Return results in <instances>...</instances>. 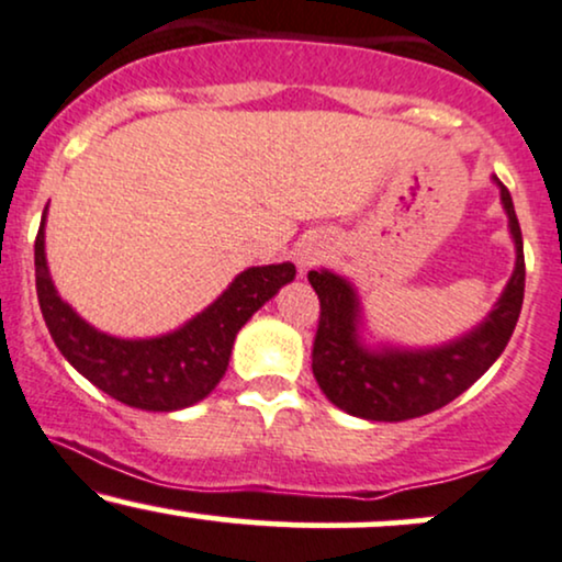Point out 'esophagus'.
I'll return each instance as SVG.
<instances>
[{
    "mask_svg": "<svg viewBox=\"0 0 562 562\" xmlns=\"http://www.w3.org/2000/svg\"><path fill=\"white\" fill-rule=\"evenodd\" d=\"M323 257H326V249H323L321 244H305V247L296 252V266H300L302 273H307L310 268L318 266Z\"/></svg>",
    "mask_w": 562,
    "mask_h": 562,
    "instance_id": "1",
    "label": "esophagus"
}]
</instances>
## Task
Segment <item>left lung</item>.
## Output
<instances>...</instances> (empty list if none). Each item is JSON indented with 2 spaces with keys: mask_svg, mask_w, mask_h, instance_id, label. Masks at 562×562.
I'll return each instance as SVG.
<instances>
[{
  "mask_svg": "<svg viewBox=\"0 0 562 562\" xmlns=\"http://www.w3.org/2000/svg\"><path fill=\"white\" fill-rule=\"evenodd\" d=\"M516 266L490 313L465 334L431 347H407L375 339L368 328L358 286L347 276L321 268L307 279L321 300V326L313 347V375L331 405L355 418L400 420L439 411L465 392L503 355L524 305V239L510 191L497 176Z\"/></svg>",
  "mask_w": 562,
  "mask_h": 562,
  "instance_id": "obj_1",
  "label": "left lung"
}]
</instances>
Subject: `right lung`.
<instances>
[{"label":"right lung","instance_id":"1","mask_svg":"<svg viewBox=\"0 0 562 562\" xmlns=\"http://www.w3.org/2000/svg\"><path fill=\"white\" fill-rule=\"evenodd\" d=\"M46 210L49 204L33 247L36 294L46 328L63 358L83 379L136 411L176 413L207 397L226 373L244 323L296 276L292 262L252 266L173 331L144 339L112 336L91 326L59 296L46 262Z\"/></svg>","mask_w":562,"mask_h":562}]
</instances>
